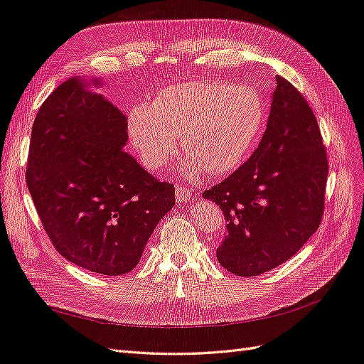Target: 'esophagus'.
Instances as JSON below:
<instances>
[{
	"label": "esophagus",
	"mask_w": 364,
	"mask_h": 364,
	"mask_svg": "<svg viewBox=\"0 0 364 364\" xmlns=\"http://www.w3.org/2000/svg\"><path fill=\"white\" fill-rule=\"evenodd\" d=\"M174 196H176V200H178V202H185L191 197V191L188 188H183V186H178V188H176V191H174Z\"/></svg>",
	"instance_id": "1"
}]
</instances>
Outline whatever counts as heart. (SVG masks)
<instances>
[{
	"mask_svg": "<svg viewBox=\"0 0 364 364\" xmlns=\"http://www.w3.org/2000/svg\"><path fill=\"white\" fill-rule=\"evenodd\" d=\"M261 94L249 86L194 80L164 87L151 105L132 109L127 132L141 162L161 170L179 146L188 153L182 171L200 179L209 171L228 173L243 164L266 127Z\"/></svg>",
	"mask_w": 364,
	"mask_h": 364,
	"instance_id": "1",
	"label": "heart"
}]
</instances>
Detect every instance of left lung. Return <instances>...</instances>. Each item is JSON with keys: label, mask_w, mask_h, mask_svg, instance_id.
Listing matches in <instances>:
<instances>
[{"label": "left lung", "mask_w": 364, "mask_h": 364, "mask_svg": "<svg viewBox=\"0 0 364 364\" xmlns=\"http://www.w3.org/2000/svg\"><path fill=\"white\" fill-rule=\"evenodd\" d=\"M326 178V151L311 107L277 75L258 149L203 193L228 222L218 262L238 277H257L290 259L321 225Z\"/></svg>", "instance_id": "left-lung-1"}]
</instances>
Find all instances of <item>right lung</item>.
Masks as SVG:
<instances>
[{
    "instance_id": "1",
    "label": "right lung",
    "mask_w": 364,
    "mask_h": 364,
    "mask_svg": "<svg viewBox=\"0 0 364 364\" xmlns=\"http://www.w3.org/2000/svg\"><path fill=\"white\" fill-rule=\"evenodd\" d=\"M71 77L39 107L31 129L27 186L53 246L75 266L118 277L136 267L174 186L149 174L123 147L127 118Z\"/></svg>"
}]
</instances>
